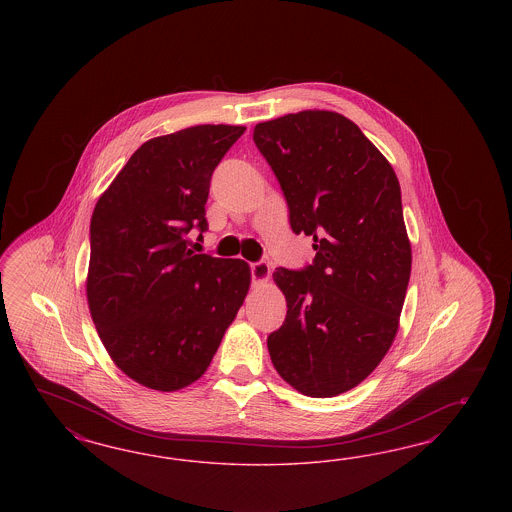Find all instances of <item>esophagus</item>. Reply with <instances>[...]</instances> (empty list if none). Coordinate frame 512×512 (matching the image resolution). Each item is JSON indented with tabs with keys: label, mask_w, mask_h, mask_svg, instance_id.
<instances>
[{
	"label": "esophagus",
	"mask_w": 512,
	"mask_h": 512,
	"mask_svg": "<svg viewBox=\"0 0 512 512\" xmlns=\"http://www.w3.org/2000/svg\"><path fill=\"white\" fill-rule=\"evenodd\" d=\"M249 270H251V278L253 281H266L270 276V266L266 261H257V263L249 264Z\"/></svg>",
	"instance_id": "obj_1"
}]
</instances>
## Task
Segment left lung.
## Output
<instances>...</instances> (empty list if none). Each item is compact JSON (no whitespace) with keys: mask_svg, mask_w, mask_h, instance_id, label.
<instances>
[{"mask_svg":"<svg viewBox=\"0 0 512 512\" xmlns=\"http://www.w3.org/2000/svg\"><path fill=\"white\" fill-rule=\"evenodd\" d=\"M253 142L278 178L293 233L313 236L315 249L302 270L274 272L289 310L268 353L298 392L332 398L362 383L398 332L411 276L400 184L338 112L257 124Z\"/></svg>","mask_w":512,"mask_h":512,"instance_id":"obj_1","label":"left lung"}]
</instances>
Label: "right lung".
Returning a JSON list of instances; mask_svg holds the SVG:
<instances>
[{"label": "right lung", "instance_id": "right-lung-1", "mask_svg": "<svg viewBox=\"0 0 512 512\" xmlns=\"http://www.w3.org/2000/svg\"><path fill=\"white\" fill-rule=\"evenodd\" d=\"M242 125H195L148 140L95 204L86 295L114 364L144 387L197 381L249 289L242 259L187 248L208 231L204 204Z\"/></svg>", "mask_w": 512, "mask_h": 512}]
</instances>
